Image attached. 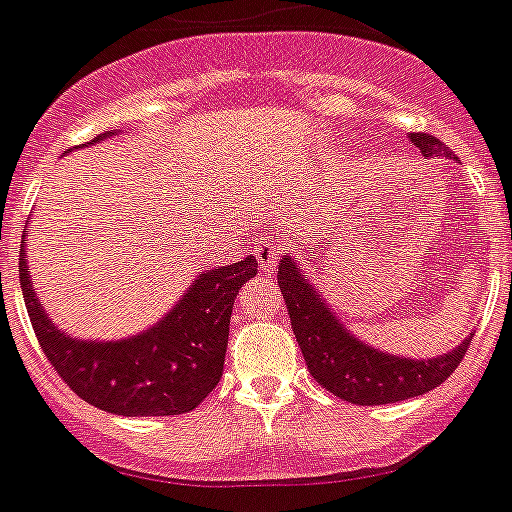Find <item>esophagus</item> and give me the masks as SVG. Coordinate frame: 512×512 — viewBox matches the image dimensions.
<instances>
[{
	"mask_svg": "<svg viewBox=\"0 0 512 512\" xmlns=\"http://www.w3.org/2000/svg\"><path fill=\"white\" fill-rule=\"evenodd\" d=\"M255 257H257V262H260V267L262 270H272V265H275V262H278V255H280V245L275 240H272V237H267V240H260L255 245Z\"/></svg>",
	"mask_w": 512,
	"mask_h": 512,
	"instance_id": "1",
	"label": "esophagus"
}]
</instances>
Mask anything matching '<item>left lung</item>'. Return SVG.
<instances>
[{"label":"left lung","instance_id":"8db88e82","mask_svg":"<svg viewBox=\"0 0 512 512\" xmlns=\"http://www.w3.org/2000/svg\"><path fill=\"white\" fill-rule=\"evenodd\" d=\"M409 141L427 159L442 154L452 159L450 148L429 133H412ZM278 285L310 376L333 396L361 407L394 404L427 394L434 386L450 379L472 343L470 333L460 346L437 358L394 356L369 346L343 326L341 318L305 278V272L290 252H285L283 260L278 262Z\"/></svg>","mask_w":512,"mask_h":512}]
</instances>
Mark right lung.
Masks as SVG:
<instances>
[{"mask_svg": "<svg viewBox=\"0 0 512 512\" xmlns=\"http://www.w3.org/2000/svg\"><path fill=\"white\" fill-rule=\"evenodd\" d=\"M116 133L105 131L90 143ZM25 257L22 245L19 285L47 361L80 399L121 417L186 414L207 399L222 379L234 298L257 275L252 255L234 265L204 270L174 308L146 331L118 341H85L60 331L47 315Z\"/></svg>", "mask_w": 512, "mask_h": 512, "instance_id": "obj_1", "label": "right lung"}]
</instances>
